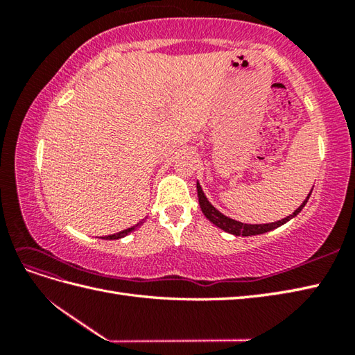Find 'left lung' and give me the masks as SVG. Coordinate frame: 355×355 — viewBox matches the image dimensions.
<instances>
[{
	"instance_id": "obj_1",
	"label": "left lung",
	"mask_w": 355,
	"mask_h": 355,
	"mask_svg": "<svg viewBox=\"0 0 355 355\" xmlns=\"http://www.w3.org/2000/svg\"><path fill=\"white\" fill-rule=\"evenodd\" d=\"M197 191H198V201H200V207L202 210V214H205V216L207 218V220L215 224L216 227H220L221 230L227 232V233H232V235L235 236H253V235H262V233L266 232H270V230H275L277 227H281L282 224H285L286 221H290L291 218L296 216L300 210H302L306 205L308 198H310L311 192L308 193V197L305 198V201L300 205L296 210L291 215H288L286 218H284V220H279L276 223H268V224H244V223H239V221H235L232 220V218L223 215L220 210H216L212 205H210L209 200L206 198L205 192H202L200 183L197 182Z\"/></svg>"
}]
</instances>
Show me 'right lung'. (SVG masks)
<instances>
[{
	"label": "right lung",
	"instance_id": "obj_1",
	"mask_svg": "<svg viewBox=\"0 0 355 355\" xmlns=\"http://www.w3.org/2000/svg\"><path fill=\"white\" fill-rule=\"evenodd\" d=\"M140 224H141V223L135 224V225H132V227L126 229V230H122V232H119V233H114V235H108V236H105L103 239H119V238H123V236H126V235H130V233H131L132 230H135V227H139Z\"/></svg>",
	"mask_w": 355,
	"mask_h": 355
}]
</instances>
